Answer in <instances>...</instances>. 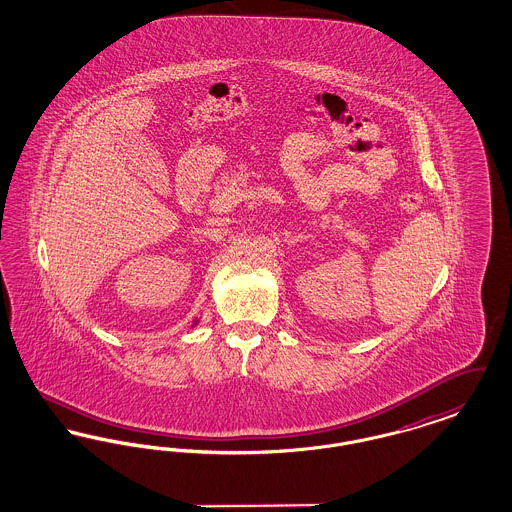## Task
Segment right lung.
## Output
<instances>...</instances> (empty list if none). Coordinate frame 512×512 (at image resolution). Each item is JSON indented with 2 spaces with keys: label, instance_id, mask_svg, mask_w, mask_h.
<instances>
[{
  "label": "right lung",
  "instance_id": "add662e5",
  "mask_svg": "<svg viewBox=\"0 0 512 512\" xmlns=\"http://www.w3.org/2000/svg\"><path fill=\"white\" fill-rule=\"evenodd\" d=\"M195 324H197V320H195Z\"/></svg>",
  "mask_w": 512,
  "mask_h": 512
}]
</instances>
